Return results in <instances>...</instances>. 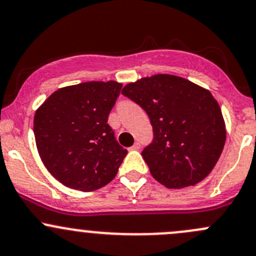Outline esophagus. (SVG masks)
I'll return each mask as SVG.
<instances>
[{"label":"esophagus","instance_id":"1","mask_svg":"<svg viewBox=\"0 0 256 256\" xmlns=\"http://www.w3.org/2000/svg\"><path fill=\"white\" fill-rule=\"evenodd\" d=\"M132 150H139L140 149V143H138V142H136V143H134V146L130 148Z\"/></svg>","mask_w":256,"mask_h":256}]
</instances>
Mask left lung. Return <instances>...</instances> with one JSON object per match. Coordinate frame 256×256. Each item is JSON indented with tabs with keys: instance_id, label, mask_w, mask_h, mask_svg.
<instances>
[{
	"instance_id": "8db88e82",
	"label": "left lung",
	"mask_w": 256,
	"mask_h": 256,
	"mask_svg": "<svg viewBox=\"0 0 256 256\" xmlns=\"http://www.w3.org/2000/svg\"><path fill=\"white\" fill-rule=\"evenodd\" d=\"M122 94L149 116L154 138L142 152L152 178L168 188L204 180L226 143L222 110L210 91L168 74L126 85Z\"/></svg>"
}]
</instances>
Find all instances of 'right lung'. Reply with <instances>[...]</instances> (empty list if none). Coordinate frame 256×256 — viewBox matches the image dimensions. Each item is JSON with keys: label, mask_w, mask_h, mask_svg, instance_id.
I'll return each instance as SVG.
<instances>
[{"label": "right lung", "mask_w": 256, "mask_h": 256, "mask_svg": "<svg viewBox=\"0 0 256 256\" xmlns=\"http://www.w3.org/2000/svg\"><path fill=\"white\" fill-rule=\"evenodd\" d=\"M117 81H90L52 94L36 110L34 136L44 166L62 185L94 191L116 178L127 149L107 123Z\"/></svg>", "instance_id": "add662e5"}]
</instances>
